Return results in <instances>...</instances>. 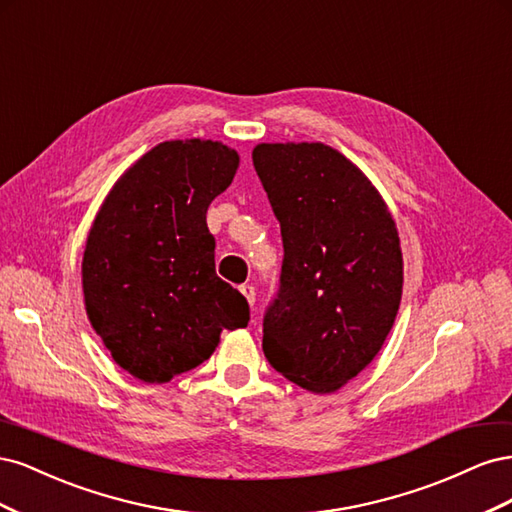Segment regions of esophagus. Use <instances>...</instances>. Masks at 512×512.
<instances>
[{
    "label": "esophagus",
    "mask_w": 512,
    "mask_h": 512,
    "mask_svg": "<svg viewBox=\"0 0 512 512\" xmlns=\"http://www.w3.org/2000/svg\"><path fill=\"white\" fill-rule=\"evenodd\" d=\"M239 290H241L243 297L247 299V303H250V305L254 307V303H256V288H254L252 284H241Z\"/></svg>",
    "instance_id": "1"
}]
</instances>
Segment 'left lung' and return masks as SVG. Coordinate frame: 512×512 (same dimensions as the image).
Wrapping results in <instances>:
<instances>
[{
    "instance_id": "obj_1",
    "label": "left lung",
    "mask_w": 512,
    "mask_h": 512,
    "mask_svg": "<svg viewBox=\"0 0 512 512\" xmlns=\"http://www.w3.org/2000/svg\"><path fill=\"white\" fill-rule=\"evenodd\" d=\"M252 160L284 241L262 350L301 389L333 393L374 361L393 329L404 288L395 220L329 145L262 143Z\"/></svg>"
}]
</instances>
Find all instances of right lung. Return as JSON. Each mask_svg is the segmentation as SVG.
Segmentation results:
<instances>
[{
	"label": "right lung",
	"mask_w": 512,
	"mask_h": 512,
	"mask_svg": "<svg viewBox=\"0 0 512 512\" xmlns=\"http://www.w3.org/2000/svg\"><path fill=\"white\" fill-rule=\"evenodd\" d=\"M239 153L218 141H166L119 177L89 230L83 294L113 361L143 382L198 367L224 329L250 322L245 297L215 273L207 209Z\"/></svg>",
	"instance_id": "1"
}]
</instances>
